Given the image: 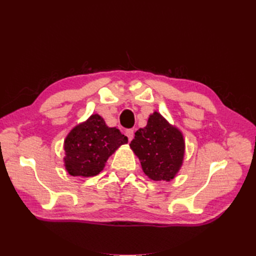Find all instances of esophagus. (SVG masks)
Listing matches in <instances>:
<instances>
[{"label":"esophagus","mask_w":256,"mask_h":256,"mask_svg":"<svg viewBox=\"0 0 256 256\" xmlns=\"http://www.w3.org/2000/svg\"><path fill=\"white\" fill-rule=\"evenodd\" d=\"M126 136H128V140H129V142H130V141L134 138V131L132 129H128V130L126 131Z\"/></svg>","instance_id":"1"}]
</instances>
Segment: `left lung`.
<instances>
[{"label": "left lung", "mask_w": 256, "mask_h": 256, "mask_svg": "<svg viewBox=\"0 0 256 256\" xmlns=\"http://www.w3.org/2000/svg\"><path fill=\"white\" fill-rule=\"evenodd\" d=\"M130 148L152 180L170 182L180 172L184 157L182 131L157 111L150 115L147 125L134 134Z\"/></svg>", "instance_id": "1"}]
</instances>
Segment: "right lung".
I'll return each instance as SVG.
<instances>
[{"mask_svg":"<svg viewBox=\"0 0 256 256\" xmlns=\"http://www.w3.org/2000/svg\"><path fill=\"white\" fill-rule=\"evenodd\" d=\"M128 138L110 128L99 114L74 127L64 141V166L72 176L92 177L102 171L106 160Z\"/></svg>","mask_w":256,"mask_h":256,"instance_id":"1","label":"right lung"}]
</instances>
